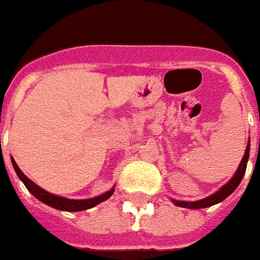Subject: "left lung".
I'll list each match as a JSON object with an SVG mask.
<instances>
[{"label": "left lung", "instance_id": "obj_1", "mask_svg": "<svg viewBox=\"0 0 260 260\" xmlns=\"http://www.w3.org/2000/svg\"><path fill=\"white\" fill-rule=\"evenodd\" d=\"M248 156H250V142L247 144L246 152H244V156H243L242 162H240V166H239L238 171L234 175V178L231 179L225 186H222L221 189L218 190L217 193L212 194L208 198H204V200H200V201L194 202H186V201H174V204L178 206H182V208H190V209H202V208H208V206H212L214 204H218V202L224 201L230 194H232L235 191V189L238 187L239 183L242 182L243 177H244V173H246L247 169V162H248Z\"/></svg>", "mask_w": 260, "mask_h": 260}]
</instances>
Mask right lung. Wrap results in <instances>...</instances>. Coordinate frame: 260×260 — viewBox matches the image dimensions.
<instances>
[{
	"instance_id": "1",
	"label": "right lung",
	"mask_w": 260,
	"mask_h": 260,
	"mask_svg": "<svg viewBox=\"0 0 260 260\" xmlns=\"http://www.w3.org/2000/svg\"><path fill=\"white\" fill-rule=\"evenodd\" d=\"M12 165H13L14 170L17 173L18 178L21 179L22 183L25 185V187L29 190L30 193L34 194L35 197L40 200L42 202L47 204V205L52 206L55 209L59 210H67V212H79V210H86L90 209V208H94L95 205H98L100 202L105 201L108 198L114 193V189L109 190L108 193L102 194L100 197H94L89 198V200H69V198H63L59 197V196H54V194L48 193L46 190H43L42 187H39L38 185H35L34 182L28 179V178L24 175L20 169H18L17 163L14 162V159L12 158Z\"/></svg>"
}]
</instances>
